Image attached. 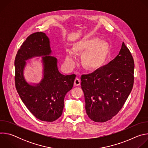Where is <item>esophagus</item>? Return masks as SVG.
<instances>
[{
	"mask_svg": "<svg viewBox=\"0 0 148 148\" xmlns=\"http://www.w3.org/2000/svg\"><path fill=\"white\" fill-rule=\"evenodd\" d=\"M80 83H81L80 79H79V78H76L75 79L74 82V86H78L80 85Z\"/></svg>",
	"mask_w": 148,
	"mask_h": 148,
	"instance_id": "1",
	"label": "esophagus"
}]
</instances>
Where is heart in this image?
<instances>
[{
	"mask_svg": "<svg viewBox=\"0 0 148 148\" xmlns=\"http://www.w3.org/2000/svg\"><path fill=\"white\" fill-rule=\"evenodd\" d=\"M97 39L84 40L75 43L73 51L75 54L86 52L82 57L84 65L88 69H92L99 66L105 57L107 51L106 44L102 41ZM76 64V59L71 51H67L64 58L65 66L69 70L73 69Z\"/></svg>",
	"mask_w": 148,
	"mask_h": 148,
	"instance_id": "b5f03b06",
	"label": "heart"
}]
</instances>
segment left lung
I'll return each mask as SVG.
<instances>
[{
    "label": "left lung",
    "instance_id": "obj_1",
    "mask_svg": "<svg viewBox=\"0 0 148 148\" xmlns=\"http://www.w3.org/2000/svg\"><path fill=\"white\" fill-rule=\"evenodd\" d=\"M134 66L132 54L123 42L119 54L108 64L81 75L86 110L91 120L106 122L121 110L132 90Z\"/></svg>",
    "mask_w": 148,
    "mask_h": 148
}]
</instances>
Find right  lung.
<instances>
[{
    "label": "right lung",
    "mask_w": 148,
    "mask_h": 148,
    "mask_svg": "<svg viewBox=\"0 0 148 148\" xmlns=\"http://www.w3.org/2000/svg\"><path fill=\"white\" fill-rule=\"evenodd\" d=\"M51 52L49 37L37 32L23 42L14 60L15 86L21 99L36 118L46 122H53L62 115L64 97L72 89L76 76L61 74ZM37 56L42 57L43 78L39 83L30 84L24 77V70L26 61Z\"/></svg>",
    "instance_id": "1"
}]
</instances>
